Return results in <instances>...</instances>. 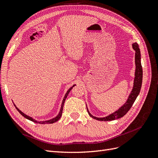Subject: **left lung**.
<instances>
[{"instance_id": "1", "label": "left lung", "mask_w": 158, "mask_h": 158, "mask_svg": "<svg viewBox=\"0 0 158 158\" xmlns=\"http://www.w3.org/2000/svg\"><path fill=\"white\" fill-rule=\"evenodd\" d=\"M132 47L133 50H135V77H134V81H133V89L129 95L128 98L125 103L121 106L118 110L115 111L112 114L108 115L106 117H103V118H98V117L94 116L91 114V113L89 111L87 104V110L89 115L92 118L95 119L99 120V121H112L117 119H119L122 118L125 114H127L128 111L130 110V108L133 106V103L135 102L136 98L138 96L141 87V84H142V78H143V70L142 67H141V53H140V49L139 48V45L137 43H132Z\"/></svg>"}]
</instances>
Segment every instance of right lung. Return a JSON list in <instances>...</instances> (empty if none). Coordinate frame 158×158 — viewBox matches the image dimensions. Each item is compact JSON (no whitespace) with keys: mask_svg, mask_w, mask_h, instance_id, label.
<instances>
[{"mask_svg":"<svg viewBox=\"0 0 158 158\" xmlns=\"http://www.w3.org/2000/svg\"><path fill=\"white\" fill-rule=\"evenodd\" d=\"M76 85V84H75V85H73L71 87H70L69 89H68V91H67V93L65 94V95H64V98H63V101H62V103H61V106H60V111H59V114H58V115H56V117H55V118H52V119H48V120H45V121H37V120H35V119H33V118H31V117H30V116H29V115H26L25 114H24L23 112H22L21 110H19V109L15 106V104H14L15 105V107H16V109H17V111L20 113V114H21L24 118H25L26 119H29V120H30V121H33V122H35V123H41V124H48V123H55V122H56V121H57L60 118V117H61V115H62V113H63V106H64V102H65V100H66V98H67V95H69V92H70V91L72 89H73V87L74 86H75Z\"/></svg>","mask_w":158,"mask_h":158,"instance_id":"right-lung-1","label":"right lung"}]
</instances>
